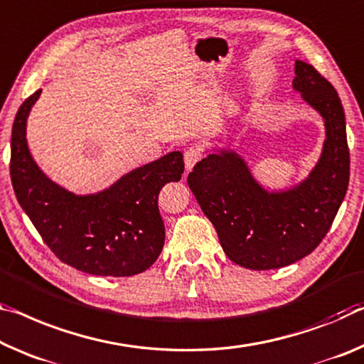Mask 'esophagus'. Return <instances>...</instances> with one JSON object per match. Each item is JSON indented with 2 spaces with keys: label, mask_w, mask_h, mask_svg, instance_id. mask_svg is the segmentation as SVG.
Here are the masks:
<instances>
[{
  "label": "esophagus",
  "mask_w": 364,
  "mask_h": 364,
  "mask_svg": "<svg viewBox=\"0 0 364 364\" xmlns=\"http://www.w3.org/2000/svg\"><path fill=\"white\" fill-rule=\"evenodd\" d=\"M200 157H203V155H200L199 149L196 147L186 149V151H184V165H186V171L191 170L193 166L200 160Z\"/></svg>",
  "instance_id": "34e87169"
}]
</instances>
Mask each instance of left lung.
<instances>
[{
    "instance_id": "obj_1",
    "label": "left lung",
    "mask_w": 364,
    "mask_h": 364,
    "mask_svg": "<svg viewBox=\"0 0 364 364\" xmlns=\"http://www.w3.org/2000/svg\"><path fill=\"white\" fill-rule=\"evenodd\" d=\"M293 89L324 119L321 157L303 181L280 191L259 183L233 149H213L188 175L200 209L235 264L252 270L279 269L313 252L347 194L350 152L342 102L332 84L301 60Z\"/></svg>"
}]
</instances>
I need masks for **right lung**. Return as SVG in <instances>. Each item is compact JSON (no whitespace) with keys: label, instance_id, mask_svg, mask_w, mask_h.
Here are the masks:
<instances>
[{"label":"right lung","instance_id":"1","mask_svg":"<svg viewBox=\"0 0 364 364\" xmlns=\"http://www.w3.org/2000/svg\"><path fill=\"white\" fill-rule=\"evenodd\" d=\"M42 90L22 103L11 137L16 198L56 257L80 272L131 277L157 261L165 243L159 193L184 171L181 152L131 170L94 194H74L51 181L28 151L27 118Z\"/></svg>","mask_w":364,"mask_h":364}]
</instances>
